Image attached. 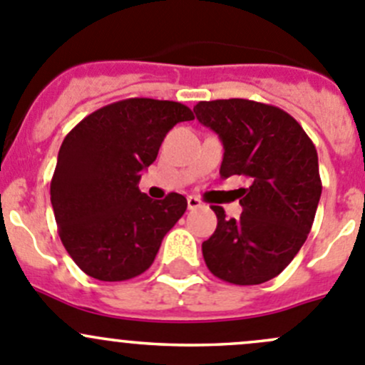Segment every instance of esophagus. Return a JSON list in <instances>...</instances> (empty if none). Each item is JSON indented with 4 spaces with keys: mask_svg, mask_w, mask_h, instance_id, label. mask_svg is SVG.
I'll return each instance as SVG.
<instances>
[{
    "mask_svg": "<svg viewBox=\"0 0 365 365\" xmlns=\"http://www.w3.org/2000/svg\"><path fill=\"white\" fill-rule=\"evenodd\" d=\"M187 207H189V210H194V208H200L201 207V201L197 200L196 196H189V197H187Z\"/></svg>",
    "mask_w": 365,
    "mask_h": 365,
    "instance_id": "esophagus-1",
    "label": "esophagus"
}]
</instances>
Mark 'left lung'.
I'll return each mask as SVG.
<instances>
[{
	"label": "left lung",
	"mask_w": 365,
	"mask_h": 365,
	"mask_svg": "<svg viewBox=\"0 0 365 365\" xmlns=\"http://www.w3.org/2000/svg\"><path fill=\"white\" fill-rule=\"evenodd\" d=\"M194 112L225 148L221 178L251 182L239 189V219L212 207L217 228L201 244L205 264L228 284H264L291 264L312 228L323 190L316 146L292 115L272 105L232 98L200 101Z\"/></svg>",
	"instance_id": "obj_1"
}]
</instances>
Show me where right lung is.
<instances>
[{
  "label": "right lung",
  "mask_w": 365,
  "mask_h": 365,
  "mask_svg": "<svg viewBox=\"0 0 365 365\" xmlns=\"http://www.w3.org/2000/svg\"><path fill=\"white\" fill-rule=\"evenodd\" d=\"M192 119L176 101L130 98L67 133L49 192L60 240L85 274L123 282L153 264L187 200L176 192L151 200L139 190L140 173L155 162L165 133Z\"/></svg>",
  "instance_id": "obj_1"
}]
</instances>
